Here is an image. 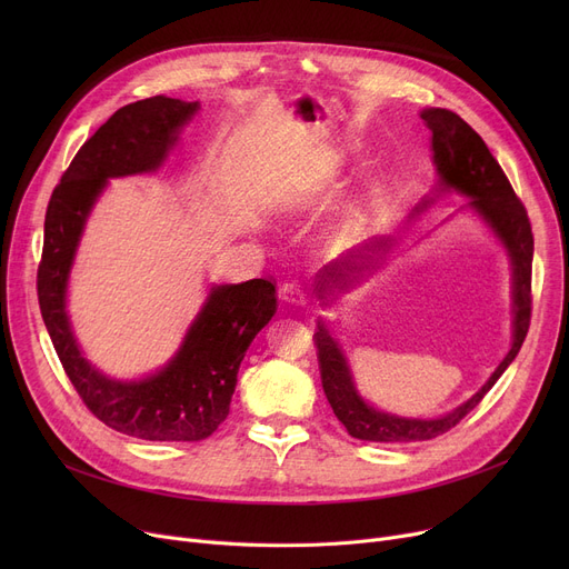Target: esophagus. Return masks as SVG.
<instances>
[{"mask_svg":"<svg viewBox=\"0 0 569 569\" xmlns=\"http://www.w3.org/2000/svg\"><path fill=\"white\" fill-rule=\"evenodd\" d=\"M279 295L283 297L286 302H292V305H305L307 302V297H305V290H302L300 281H286L279 288Z\"/></svg>","mask_w":569,"mask_h":569,"instance_id":"1","label":"esophagus"}]
</instances>
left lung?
Segmentation results:
<instances>
[{"label": "left lung", "mask_w": 569, "mask_h": 569, "mask_svg": "<svg viewBox=\"0 0 569 569\" xmlns=\"http://www.w3.org/2000/svg\"><path fill=\"white\" fill-rule=\"evenodd\" d=\"M422 119L431 129V147H433V163L440 174L442 189H457L459 193L470 198V204L477 209L491 228L500 237V242L507 247L512 256L515 269V341L510 352H507L500 367L487 380V385L468 399L463 406L452 410L450 415H442L438 420H406V417L378 412L367 406L360 395L355 392L350 371L341 355L337 341L327 335L322 325L313 335L316 352H318V367L320 380L327 401H330L339 422L352 438L373 440V442H415V440H431L445 431L455 429L463 417L485 399V395L496 385L502 371L512 365L517 352L523 346V339L530 327V311H532V228L523 202L515 193L510 179L502 172L500 163L489 152L487 142L477 136L463 119L445 108H429L422 112ZM431 200H425L427 207ZM387 247L385 239L380 242L367 244L362 251H350L346 258L327 264L322 272V281H318V290L325 292L332 288L330 283L346 288L350 277L369 267L373 258L369 251H378ZM373 267V264H371ZM322 297V295H320Z\"/></svg>", "instance_id": "1"}]
</instances>
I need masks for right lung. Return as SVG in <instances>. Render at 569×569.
<instances>
[{
  "label": "right lung",
  "instance_id": "obj_1",
  "mask_svg": "<svg viewBox=\"0 0 569 569\" xmlns=\"http://www.w3.org/2000/svg\"><path fill=\"white\" fill-rule=\"evenodd\" d=\"M196 110V101L168 97L119 108L78 149L46 209L37 295L54 352L87 410L106 427L142 440L193 442L212 436L230 412L247 348L277 311L274 279L212 288L174 360L140 382L110 380L80 357L64 295L89 209L108 177L159 168L179 127Z\"/></svg>",
  "mask_w": 569,
  "mask_h": 569
}]
</instances>
